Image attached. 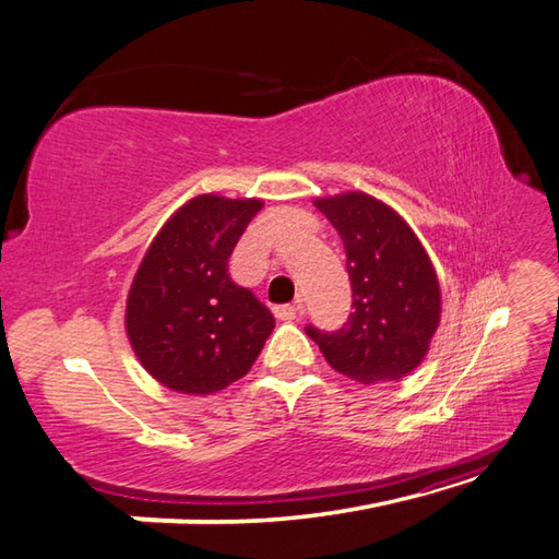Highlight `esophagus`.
<instances>
[{"mask_svg": "<svg viewBox=\"0 0 559 559\" xmlns=\"http://www.w3.org/2000/svg\"><path fill=\"white\" fill-rule=\"evenodd\" d=\"M300 310H302L300 305H276V308H273V314H276V320L290 322V320H298Z\"/></svg>", "mask_w": 559, "mask_h": 559, "instance_id": "esophagus-1", "label": "esophagus"}]
</instances>
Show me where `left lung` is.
Returning a JSON list of instances; mask_svg holds the SVG:
<instances>
[{"label":"left lung","instance_id":"1","mask_svg":"<svg viewBox=\"0 0 559 559\" xmlns=\"http://www.w3.org/2000/svg\"><path fill=\"white\" fill-rule=\"evenodd\" d=\"M314 205L342 237L354 312L342 330L305 326L336 373L356 382L397 380L417 368L441 322V290L412 227L373 195L348 191Z\"/></svg>","mask_w":559,"mask_h":559}]
</instances>
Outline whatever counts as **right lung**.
Returning a JSON list of instances; mask_svg holds the SVG:
<instances>
[{
    "label": "right lung",
    "mask_w": 559,
    "mask_h": 559,
    "mask_svg": "<svg viewBox=\"0 0 559 559\" xmlns=\"http://www.w3.org/2000/svg\"><path fill=\"white\" fill-rule=\"evenodd\" d=\"M264 203L205 193L174 213L142 257L126 305L130 346L147 373L183 395L245 378L273 314L237 286L227 259Z\"/></svg>",
    "instance_id": "add662e5"
}]
</instances>
